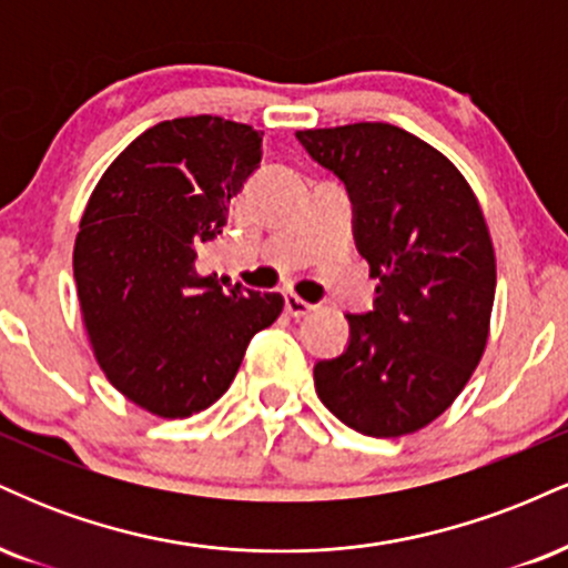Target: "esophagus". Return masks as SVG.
Listing matches in <instances>:
<instances>
[{
  "label": "esophagus",
  "mask_w": 568,
  "mask_h": 568,
  "mask_svg": "<svg viewBox=\"0 0 568 568\" xmlns=\"http://www.w3.org/2000/svg\"><path fill=\"white\" fill-rule=\"evenodd\" d=\"M285 312H288L291 317H304L312 312V304L304 302V298L296 296V293H285Z\"/></svg>",
  "instance_id": "esophagus-1"
}]
</instances>
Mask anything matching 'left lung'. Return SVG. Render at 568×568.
I'll return each mask as SVG.
<instances>
[{"mask_svg": "<svg viewBox=\"0 0 568 568\" xmlns=\"http://www.w3.org/2000/svg\"><path fill=\"white\" fill-rule=\"evenodd\" d=\"M310 158L344 181L352 232L376 285L347 315L349 344L315 366L323 406L371 438L427 427L480 363L497 258L465 175L403 128L355 122L298 130Z\"/></svg>", "mask_w": 568, "mask_h": 568, "instance_id": "1", "label": "left lung"}]
</instances>
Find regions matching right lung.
<instances>
[{
  "mask_svg": "<svg viewBox=\"0 0 568 568\" xmlns=\"http://www.w3.org/2000/svg\"><path fill=\"white\" fill-rule=\"evenodd\" d=\"M262 135L211 114L160 122L109 165L82 213L74 280L95 361L162 419L216 403L247 342L283 312L275 291H221L194 270L262 162Z\"/></svg>",
  "mask_w": 568,
  "mask_h": 568,
  "instance_id": "right-lung-1",
  "label": "right lung"
}]
</instances>
